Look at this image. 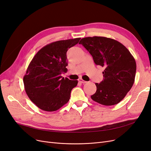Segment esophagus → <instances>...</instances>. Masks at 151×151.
<instances>
[{
    "label": "esophagus",
    "mask_w": 151,
    "mask_h": 151,
    "mask_svg": "<svg viewBox=\"0 0 151 151\" xmlns=\"http://www.w3.org/2000/svg\"><path fill=\"white\" fill-rule=\"evenodd\" d=\"M78 81L79 82V83H83V84H85V83H87V81H84L83 79L82 78H79V79H78Z\"/></svg>",
    "instance_id": "1"
}]
</instances>
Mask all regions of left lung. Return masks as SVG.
<instances>
[{
	"label": "left lung",
	"mask_w": 151,
	"mask_h": 151,
	"mask_svg": "<svg viewBox=\"0 0 151 151\" xmlns=\"http://www.w3.org/2000/svg\"><path fill=\"white\" fill-rule=\"evenodd\" d=\"M83 45L92 55L94 63L104 68V79L96 83L93 101L105 106L116 104L125 97L135 81L136 62L124 45L103 36L82 38Z\"/></svg>",
	"instance_id": "obj_1"
}]
</instances>
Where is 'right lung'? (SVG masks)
Returning <instances> with one entry per match:
<instances>
[{
    "mask_svg": "<svg viewBox=\"0 0 151 151\" xmlns=\"http://www.w3.org/2000/svg\"><path fill=\"white\" fill-rule=\"evenodd\" d=\"M81 38L57 41L41 48L32 59L23 77L24 89L31 101L40 109L54 111L70 99L78 81L64 79L67 71V52Z\"/></svg>",
    "mask_w": 151,
    "mask_h": 151,
    "instance_id": "add662e5",
    "label": "right lung"
}]
</instances>
